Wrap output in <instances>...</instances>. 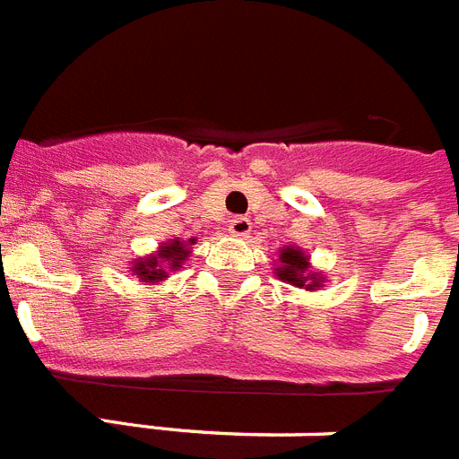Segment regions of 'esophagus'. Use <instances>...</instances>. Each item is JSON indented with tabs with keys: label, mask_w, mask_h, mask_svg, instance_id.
I'll return each instance as SVG.
<instances>
[{
	"label": "esophagus",
	"mask_w": 459,
	"mask_h": 459,
	"mask_svg": "<svg viewBox=\"0 0 459 459\" xmlns=\"http://www.w3.org/2000/svg\"><path fill=\"white\" fill-rule=\"evenodd\" d=\"M230 232L234 234V237H248L251 234V220L248 218H234L230 220Z\"/></svg>",
	"instance_id": "obj_1"
}]
</instances>
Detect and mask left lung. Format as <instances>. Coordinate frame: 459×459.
Returning <instances> with one entry per match:
<instances>
[{
  "mask_svg": "<svg viewBox=\"0 0 459 459\" xmlns=\"http://www.w3.org/2000/svg\"><path fill=\"white\" fill-rule=\"evenodd\" d=\"M280 258L274 263V274L280 277L281 281H287L291 287L306 289V291H317L320 287H325L327 277L322 273H317L310 263V255L300 247H281Z\"/></svg>",
  "mask_w": 459,
  "mask_h": 459,
  "instance_id": "obj_1",
  "label": "left lung"
}]
</instances>
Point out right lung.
Here are the masks:
<instances>
[{
    "instance_id": "right-lung-1",
    "label": "right lung",
    "mask_w": 459,
    "mask_h": 459,
    "mask_svg": "<svg viewBox=\"0 0 459 459\" xmlns=\"http://www.w3.org/2000/svg\"><path fill=\"white\" fill-rule=\"evenodd\" d=\"M194 244H196V239L182 241L178 237L160 241V247L153 253H149L144 258L132 260L130 273L137 274L139 281H144V284H160L168 277V270L175 273L182 267V263L189 258Z\"/></svg>"
}]
</instances>
